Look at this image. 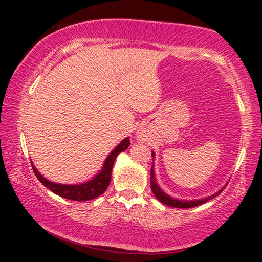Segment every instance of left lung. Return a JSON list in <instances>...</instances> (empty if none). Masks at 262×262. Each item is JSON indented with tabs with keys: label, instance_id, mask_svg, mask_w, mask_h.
<instances>
[{
	"label": "left lung",
	"instance_id": "left-lung-1",
	"mask_svg": "<svg viewBox=\"0 0 262 262\" xmlns=\"http://www.w3.org/2000/svg\"><path fill=\"white\" fill-rule=\"evenodd\" d=\"M151 156L154 157V152H151ZM150 185H151V191L154 193V195L156 196L157 199L160 200L161 203L166 204L168 206H171V207H178V209H189V207H194V206H198V205H202L203 203L207 202V200H210L211 198H213V196H216L220 194L222 191H220L216 194L212 195V196H209V198H205V199H200V200H188V202H182V200H178V199H173L170 198L169 195H167L166 193L163 191H161V188L157 186L156 181H155V174H154V169L151 167V170H150Z\"/></svg>",
	"mask_w": 262,
	"mask_h": 262
}]
</instances>
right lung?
I'll return each mask as SVG.
<instances>
[{
  "label": "right lung",
  "mask_w": 262,
  "mask_h": 262,
  "mask_svg": "<svg viewBox=\"0 0 262 262\" xmlns=\"http://www.w3.org/2000/svg\"><path fill=\"white\" fill-rule=\"evenodd\" d=\"M128 145H130V138H125L124 141L110 154V156L107 157L105 164H103L102 170L100 171L93 180L82 185L55 184V182L46 180L44 177H41V175L38 173V170L35 169L33 164H32V168H33V171L35 177L38 178V180L40 181L45 187H48L50 191H52L53 193H56V194L63 196V198L66 199L76 200V202H84V200L94 199L96 196L101 195L102 193L106 191L111 182V175H112L114 161H116L117 156L119 155L121 151L127 149Z\"/></svg>",
  "instance_id": "obj_1"
}]
</instances>
